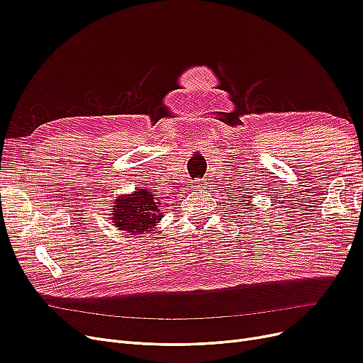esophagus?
Returning a JSON list of instances; mask_svg holds the SVG:
<instances>
[{
	"label": "esophagus",
	"mask_w": 363,
	"mask_h": 363,
	"mask_svg": "<svg viewBox=\"0 0 363 363\" xmlns=\"http://www.w3.org/2000/svg\"><path fill=\"white\" fill-rule=\"evenodd\" d=\"M200 186H201V184H200V181H196V182H194V188H196V189H199V188H200Z\"/></svg>",
	"instance_id": "1"
}]
</instances>
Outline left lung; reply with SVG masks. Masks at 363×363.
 I'll use <instances>...</instances> for the list:
<instances>
[{"label":"left lung","instance_id":"1","mask_svg":"<svg viewBox=\"0 0 363 363\" xmlns=\"http://www.w3.org/2000/svg\"><path fill=\"white\" fill-rule=\"evenodd\" d=\"M249 194H250V193H249ZM242 196H244V194H242ZM245 199H252V196H247ZM247 201H249V203H247V206H249V207H247V211H249V208L252 207V204H250V200H247ZM244 204H245V203H244Z\"/></svg>","mask_w":363,"mask_h":363}]
</instances>
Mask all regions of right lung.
<instances>
[{
  "label": "right lung",
  "mask_w": 363,
  "mask_h": 363,
  "mask_svg": "<svg viewBox=\"0 0 363 363\" xmlns=\"http://www.w3.org/2000/svg\"><path fill=\"white\" fill-rule=\"evenodd\" d=\"M159 197L145 186H137L130 194L116 197L110 208V220L128 235L151 234L163 218Z\"/></svg>",
  "instance_id": "right-lung-1"
}]
</instances>
